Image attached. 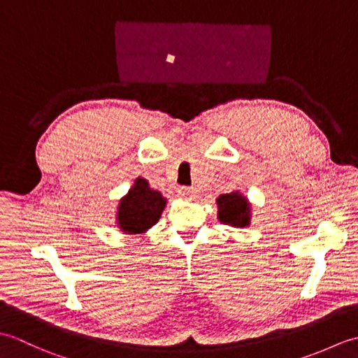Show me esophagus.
<instances>
[{
    "label": "esophagus",
    "instance_id": "34e87169",
    "mask_svg": "<svg viewBox=\"0 0 358 358\" xmlns=\"http://www.w3.org/2000/svg\"><path fill=\"white\" fill-rule=\"evenodd\" d=\"M178 194H180L181 196H183V199H189V200H191V199H194L196 192H195L194 187H186V186H183V187H180Z\"/></svg>",
    "mask_w": 358,
    "mask_h": 358
}]
</instances>
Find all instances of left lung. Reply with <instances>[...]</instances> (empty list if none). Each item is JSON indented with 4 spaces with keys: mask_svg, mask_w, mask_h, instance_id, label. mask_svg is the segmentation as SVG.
<instances>
[{
    "mask_svg": "<svg viewBox=\"0 0 358 358\" xmlns=\"http://www.w3.org/2000/svg\"><path fill=\"white\" fill-rule=\"evenodd\" d=\"M218 220L237 227L249 224V204L238 192L223 194L218 196Z\"/></svg>",
    "mask_w": 358,
    "mask_h": 358,
    "instance_id": "obj_1",
    "label": "left lung"
}]
</instances>
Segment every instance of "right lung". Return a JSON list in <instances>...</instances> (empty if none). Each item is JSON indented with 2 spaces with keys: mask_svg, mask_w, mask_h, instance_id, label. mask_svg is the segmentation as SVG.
<instances>
[{
  "mask_svg": "<svg viewBox=\"0 0 358 358\" xmlns=\"http://www.w3.org/2000/svg\"><path fill=\"white\" fill-rule=\"evenodd\" d=\"M166 206L158 191L150 189L144 178H136L134 187L120 201L118 224L129 234H141L154 226Z\"/></svg>",
  "mask_w": 358,
  "mask_h": 358,
  "instance_id": "1",
  "label": "right lung"
}]
</instances>
